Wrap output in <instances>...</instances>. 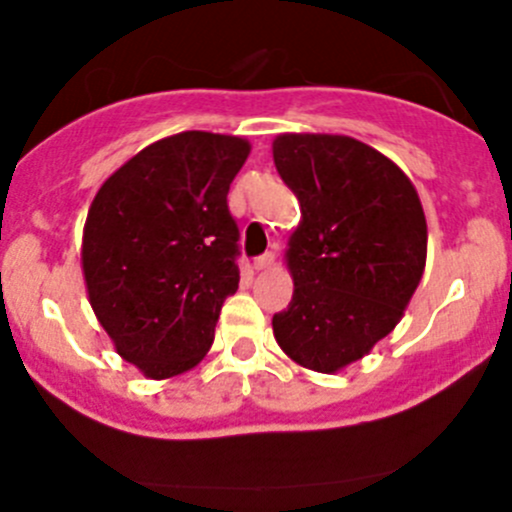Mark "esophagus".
Masks as SVG:
<instances>
[{"label":"esophagus","instance_id":"34e87169","mask_svg":"<svg viewBox=\"0 0 512 512\" xmlns=\"http://www.w3.org/2000/svg\"><path fill=\"white\" fill-rule=\"evenodd\" d=\"M252 265H255V270H270V267L275 265V252H265V255L255 257Z\"/></svg>","mask_w":512,"mask_h":512}]
</instances>
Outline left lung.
Segmentation results:
<instances>
[{
	"label": "left lung",
	"instance_id": "8db88e82",
	"mask_svg": "<svg viewBox=\"0 0 512 512\" xmlns=\"http://www.w3.org/2000/svg\"><path fill=\"white\" fill-rule=\"evenodd\" d=\"M272 156L302 205L294 294L272 329L289 359L332 374L399 324L426 265V218L404 170L356 138L285 133Z\"/></svg>",
	"mask_w": 512,
	"mask_h": 512
}]
</instances>
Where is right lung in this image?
Here are the masks:
<instances>
[{
    "mask_svg": "<svg viewBox=\"0 0 512 512\" xmlns=\"http://www.w3.org/2000/svg\"><path fill=\"white\" fill-rule=\"evenodd\" d=\"M250 153L237 136L185 131L143 148L91 203L84 227L91 307L116 352L151 379L193 369L240 282L227 208Z\"/></svg>",
    "mask_w": 512,
    "mask_h": 512,
    "instance_id": "right-lung-1",
    "label": "right lung"
}]
</instances>
